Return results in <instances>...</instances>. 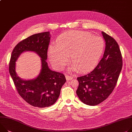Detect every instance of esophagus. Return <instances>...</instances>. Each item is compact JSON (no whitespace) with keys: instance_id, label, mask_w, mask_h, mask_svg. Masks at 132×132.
<instances>
[{"instance_id":"obj_1","label":"esophagus","mask_w":132,"mask_h":132,"mask_svg":"<svg viewBox=\"0 0 132 132\" xmlns=\"http://www.w3.org/2000/svg\"><path fill=\"white\" fill-rule=\"evenodd\" d=\"M65 78L67 79V80H71L73 79V77L71 76L70 75H66L65 76Z\"/></svg>"}]
</instances>
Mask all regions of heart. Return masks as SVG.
<instances>
[{
	"label": "heart",
	"instance_id": "1",
	"mask_svg": "<svg viewBox=\"0 0 132 132\" xmlns=\"http://www.w3.org/2000/svg\"><path fill=\"white\" fill-rule=\"evenodd\" d=\"M105 42L100 36L90 33L73 31L65 33L58 38L57 44H51L48 47V54L53 65L61 70L69 60L71 54L73 62L72 70L87 71L93 67L99 60L105 48Z\"/></svg>",
	"mask_w": 132,
	"mask_h": 132
}]
</instances>
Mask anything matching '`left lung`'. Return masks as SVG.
Masks as SVG:
<instances>
[{
    "label": "left lung",
    "mask_w": 132,
    "mask_h": 132,
    "mask_svg": "<svg viewBox=\"0 0 132 132\" xmlns=\"http://www.w3.org/2000/svg\"><path fill=\"white\" fill-rule=\"evenodd\" d=\"M101 33L106 42L103 57L92 72L77 78V95L82 103L90 106L99 104L113 92L123 65L118 43L106 33Z\"/></svg>",
    "instance_id": "1"
}]
</instances>
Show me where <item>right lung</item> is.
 <instances>
[{
    "label": "right lung",
    "mask_w": 132,
    "mask_h": 132,
    "mask_svg": "<svg viewBox=\"0 0 132 132\" xmlns=\"http://www.w3.org/2000/svg\"><path fill=\"white\" fill-rule=\"evenodd\" d=\"M50 38L49 32L30 36L16 45L10 60L9 71L18 93L27 103L34 107L44 108L53 105L66 82L64 75L50 69L46 61ZM26 51L34 52L42 58L41 72L36 78L32 80L20 78L15 70L16 60Z\"/></svg>",
    "instance_id": "add662e5"
}]
</instances>
